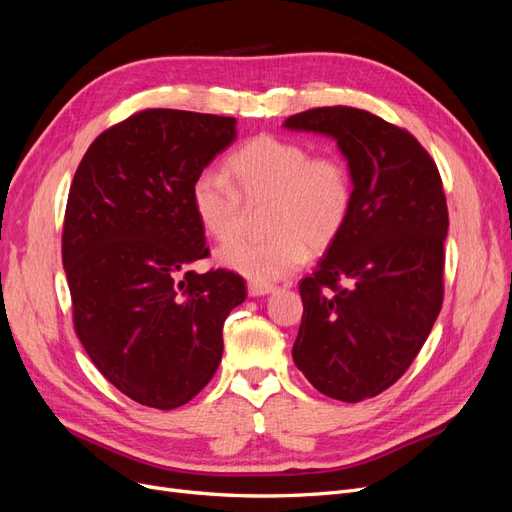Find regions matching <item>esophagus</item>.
Segmentation results:
<instances>
[{"instance_id": "esophagus-1", "label": "esophagus", "mask_w": 512, "mask_h": 512, "mask_svg": "<svg viewBox=\"0 0 512 512\" xmlns=\"http://www.w3.org/2000/svg\"><path fill=\"white\" fill-rule=\"evenodd\" d=\"M275 288L271 284H262V282H250L247 284V292L250 297H265V294H271Z\"/></svg>"}]
</instances>
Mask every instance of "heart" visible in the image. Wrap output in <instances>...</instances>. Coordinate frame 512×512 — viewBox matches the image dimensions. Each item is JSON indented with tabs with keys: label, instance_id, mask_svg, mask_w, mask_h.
<instances>
[{
	"label": "heart",
	"instance_id": "obj_1",
	"mask_svg": "<svg viewBox=\"0 0 512 512\" xmlns=\"http://www.w3.org/2000/svg\"><path fill=\"white\" fill-rule=\"evenodd\" d=\"M228 177L203 170L190 190L196 220L209 237L226 241L243 224V203L269 200L265 239L237 237L218 250L222 267L254 282H275L303 267L309 248L324 250L344 230L352 209L346 162L305 143L260 134L226 162Z\"/></svg>",
	"mask_w": 512,
	"mask_h": 512
}]
</instances>
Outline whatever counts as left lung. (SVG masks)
<instances>
[{"mask_svg": "<svg viewBox=\"0 0 512 512\" xmlns=\"http://www.w3.org/2000/svg\"><path fill=\"white\" fill-rule=\"evenodd\" d=\"M284 128L331 136L348 160L352 209L299 284L292 359L322 395L356 404L406 374L442 309V179L408 130L361 108H312Z\"/></svg>", "mask_w": 512, "mask_h": 512, "instance_id": "left-lung-1", "label": "left lung"}]
</instances>
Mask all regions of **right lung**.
Masks as SVG:
<instances>
[{"mask_svg": "<svg viewBox=\"0 0 512 512\" xmlns=\"http://www.w3.org/2000/svg\"><path fill=\"white\" fill-rule=\"evenodd\" d=\"M237 119L147 108L102 132L76 168L61 237L74 329L136 404L173 410L213 378L243 277L209 256L190 190L237 138Z\"/></svg>", "mask_w": 512, "mask_h": 512, "instance_id": "right-lung-1", "label": "right lung"}]
</instances>
